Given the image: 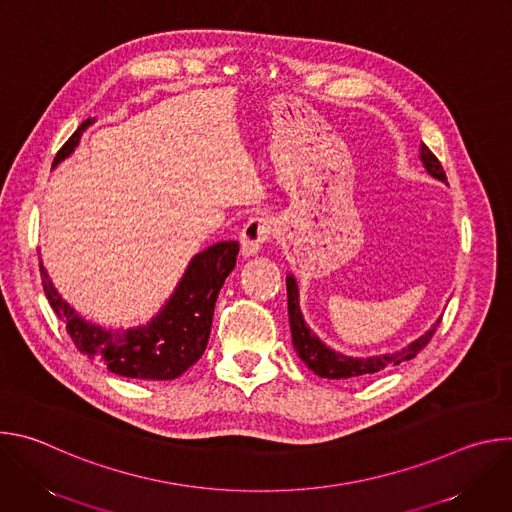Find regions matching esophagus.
Returning <instances> with one entry per match:
<instances>
[{
	"instance_id": "34e87169",
	"label": "esophagus",
	"mask_w": 512,
	"mask_h": 512,
	"mask_svg": "<svg viewBox=\"0 0 512 512\" xmlns=\"http://www.w3.org/2000/svg\"><path fill=\"white\" fill-rule=\"evenodd\" d=\"M273 233V223L265 216H255L249 218L247 225L241 231V251L245 257H255L263 243L271 237Z\"/></svg>"
}]
</instances>
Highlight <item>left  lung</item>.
<instances>
[{
    "mask_svg": "<svg viewBox=\"0 0 512 512\" xmlns=\"http://www.w3.org/2000/svg\"><path fill=\"white\" fill-rule=\"evenodd\" d=\"M419 158L427 170L429 176L446 182V172L425 143H421L419 148ZM285 285H287V312H289V328H291V344H294L298 356L304 360L306 367L310 371H314L318 377L322 379H356V377H369L375 375L383 369L389 367H397V364L411 360L413 356H417L427 342L431 340L435 328L440 326L442 316L437 318V322L425 332L421 334L417 340L409 342L405 348L395 350V352H385V354H375V356H367V358H358V356H346L342 352L332 350L330 346H326L306 324L302 310H300V287L294 275L285 277Z\"/></svg>",
    "mask_w": 512,
    "mask_h": 512,
    "instance_id": "left-lung-1",
    "label": "left lung"
}]
</instances>
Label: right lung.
<instances>
[{"mask_svg":"<svg viewBox=\"0 0 512 512\" xmlns=\"http://www.w3.org/2000/svg\"><path fill=\"white\" fill-rule=\"evenodd\" d=\"M91 123H95V119L83 121L68 137L58 150L52 168L75 152L81 135ZM237 255V241L216 243L196 253L162 310L148 324L127 330H105L103 326L85 320L62 300L42 261L40 273L44 294L52 310L66 324V332L83 354L103 362L119 377L172 381L186 373L202 356L210 336L218 291L235 269Z\"/></svg>","mask_w":512,"mask_h":512,"instance_id":"1","label":"right lung"}]
</instances>
